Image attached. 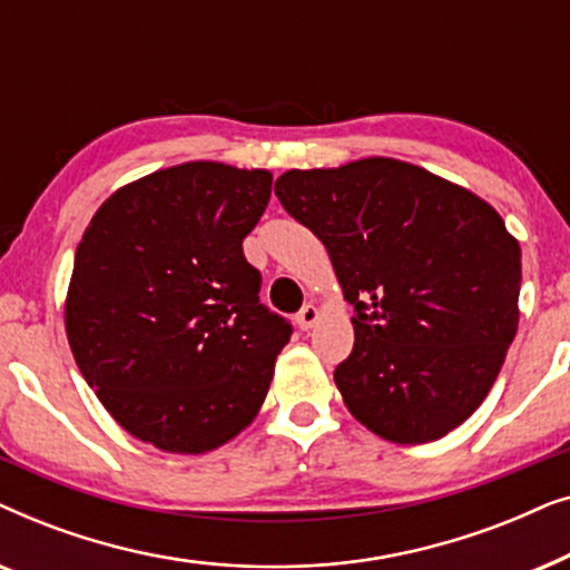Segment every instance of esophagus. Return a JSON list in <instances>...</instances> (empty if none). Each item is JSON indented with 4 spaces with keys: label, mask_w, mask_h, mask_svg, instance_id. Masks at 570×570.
Here are the masks:
<instances>
[{
    "label": "esophagus",
    "mask_w": 570,
    "mask_h": 570,
    "mask_svg": "<svg viewBox=\"0 0 570 570\" xmlns=\"http://www.w3.org/2000/svg\"><path fill=\"white\" fill-rule=\"evenodd\" d=\"M318 318H322V311H318L316 306H311V303H308V306L301 308V314H298V318H295V322H298V326H301L303 332H308L311 326L318 324Z\"/></svg>",
    "instance_id": "34e87169"
}]
</instances>
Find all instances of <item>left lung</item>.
<instances>
[{"mask_svg": "<svg viewBox=\"0 0 570 570\" xmlns=\"http://www.w3.org/2000/svg\"><path fill=\"white\" fill-rule=\"evenodd\" d=\"M277 199L330 254L355 306L334 371L357 423L392 443L454 431L519 330L521 246L478 194L396 158L285 170Z\"/></svg>", "mask_w": 570, "mask_h": 570, "instance_id": "left-lung-1", "label": "left lung"}]
</instances>
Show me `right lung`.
Masks as SVG:
<instances>
[{"instance_id": "right-lung-1", "label": "right lung", "mask_w": 570, "mask_h": 570, "mask_svg": "<svg viewBox=\"0 0 570 570\" xmlns=\"http://www.w3.org/2000/svg\"><path fill=\"white\" fill-rule=\"evenodd\" d=\"M272 174L189 160L124 184L77 244L65 298L75 363L135 439L207 454L252 425L291 324L259 303L244 238Z\"/></svg>"}]
</instances>
